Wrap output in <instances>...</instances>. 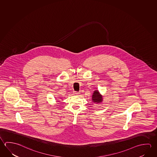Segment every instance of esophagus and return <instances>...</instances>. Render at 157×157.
Returning <instances> with one entry per match:
<instances>
[{
  "label": "esophagus",
  "instance_id": "esophagus-1",
  "mask_svg": "<svg viewBox=\"0 0 157 157\" xmlns=\"http://www.w3.org/2000/svg\"><path fill=\"white\" fill-rule=\"evenodd\" d=\"M79 93H78V92H75H75H74V95H77H77H79Z\"/></svg>",
  "mask_w": 157,
  "mask_h": 157
}]
</instances>
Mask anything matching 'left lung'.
I'll use <instances>...</instances> for the list:
<instances>
[{"label":"left lung","mask_w":157,"mask_h":157,"mask_svg":"<svg viewBox=\"0 0 157 157\" xmlns=\"http://www.w3.org/2000/svg\"><path fill=\"white\" fill-rule=\"evenodd\" d=\"M102 96L100 94L98 90L94 91L92 95V101L93 102L99 104L102 101Z\"/></svg>","instance_id":"8db88e82"}]
</instances>
